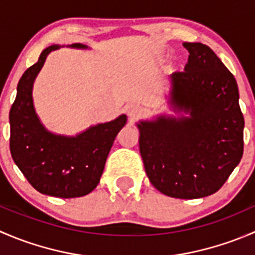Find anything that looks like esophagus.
I'll list each match as a JSON object with an SVG mask.
<instances>
[{
  "label": "esophagus",
  "mask_w": 255,
  "mask_h": 255,
  "mask_svg": "<svg viewBox=\"0 0 255 255\" xmlns=\"http://www.w3.org/2000/svg\"><path fill=\"white\" fill-rule=\"evenodd\" d=\"M127 113L132 120H135V118L142 116L143 109L140 106H138V105H129V106L127 107Z\"/></svg>",
  "instance_id": "esophagus-1"
}]
</instances>
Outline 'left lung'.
I'll list each match as a JSON object with an SVG mask.
<instances>
[{
    "label": "left lung",
    "mask_w": 255,
    "mask_h": 255,
    "mask_svg": "<svg viewBox=\"0 0 255 255\" xmlns=\"http://www.w3.org/2000/svg\"><path fill=\"white\" fill-rule=\"evenodd\" d=\"M189 60L170 75L171 109L186 117L142 121L139 151L153 186L175 199H200L223 186L243 155L237 81L202 43H184Z\"/></svg>",
    "instance_id": "8db88e82"
}]
</instances>
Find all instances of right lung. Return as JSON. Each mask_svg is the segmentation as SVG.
Instances as JSON below:
<instances>
[{
    "instance_id": "1",
    "label": "right lung",
    "mask_w": 255,
    "mask_h": 255,
    "mask_svg": "<svg viewBox=\"0 0 255 255\" xmlns=\"http://www.w3.org/2000/svg\"><path fill=\"white\" fill-rule=\"evenodd\" d=\"M70 47L87 48L82 44ZM58 48L50 45L44 49L18 82L16 100L9 111V149L16 165L37 191L71 199L90 194L99 185L112 144L127 122V116L90 127L76 137L48 132L34 111L32 89L48 54Z\"/></svg>"
}]
</instances>
